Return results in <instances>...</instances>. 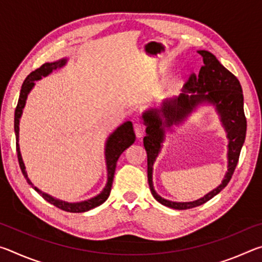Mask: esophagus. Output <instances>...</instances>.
<instances>
[{
	"label": "esophagus",
	"mask_w": 262,
	"mask_h": 262,
	"mask_svg": "<svg viewBox=\"0 0 262 262\" xmlns=\"http://www.w3.org/2000/svg\"><path fill=\"white\" fill-rule=\"evenodd\" d=\"M134 132H135V135H136V137H142L143 136V134H144V126H143V123H141V122H136V123H134Z\"/></svg>",
	"instance_id": "obj_1"
}]
</instances>
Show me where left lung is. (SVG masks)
<instances>
[{"instance_id": "left-lung-1", "label": "left lung", "mask_w": 262, "mask_h": 262, "mask_svg": "<svg viewBox=\"0 0 262 262\" xmlns=\"http://www.w3.org/2000/svg\"><path fill=\"white\" fill-rule=\"evenodd\" d=\"M198 53L203 59V66L198 76H190L179 96L163 100L157 107L148 108L142 114L143 123L147 127L143 144L148 156V183L150 190L154 198L163 206L178 210L190 209L203 205L228 185L237 166L246 136L244 96L238 78L223 64H221L212 53L203 50L198 51ZM205 104L214 106L221 124L227 133L229 140L228 171L226 172L222 183L216 189L198 201L189 203L166 201L154 190L152 183L153 164L161 151L166 133L173 132V126L182 124L190 114L200 105Z\"/></svg>"}]
</instances>
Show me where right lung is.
<instances>
[{"mask_svg":"<svg viewBox=\"0 0 262 262\" xmlns=\"http://www.w3.org/2000/svg\"><path fill=\"white\" fill-rule=\"evenodd\" d=\"M68 62V57H63V59H60L54 62H46L43 63L40 68L35 69L34 72L31 73L28 77L25 78V81L21 85L20 94H19V99L18 104H17V107L15 111V135H16V149H17V157H18L19 166L20 170L23 172L25 179L28 180V183L32 186L37 192L41 195V196L45 199L47 202L52 203L55 207L60 208V209L69 212H84L89 211L94 208L100 206L101 203H104L107 198L110 196L111 188H112L113 184V178H114V172L115 167H117V162L120 155L125 151V150L130 147V145L134 143L135 141V134L134 130H133V125L130 121L123 122L122 125L119 126L117 129L113 133H111L107 140L105 142V163H106V171H107V181H106L105 187L99 194H97L96 196L88 199V200L79 201V202H67L63 200H60V199H56L52 195L47 194L42 190L39 189L38 187L32 184V181L30 180L28 172H26L25 164L23 162V157H21L20 154V148H19V121L21 118V114H23V110L25 107L26 99H28V96L31 92V90L34 88L35 82L41 79L42 77H46L48 75L52 74L54 70L64 67Z\"/></svg>","mask_w":262,"mask_h":262,"instance_id":"right-lung-1","label":"right lung"}]
</instances>
